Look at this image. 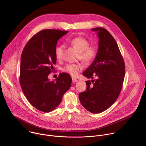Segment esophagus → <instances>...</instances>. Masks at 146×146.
I'll return each instance as SVG.
<instances>
[{"mask_svg":"<svg viewBox=\"0 0 146 146\" xmlns=\"http://www.w3.org/2000/svg\"><path fill=\"white\" fill-rule=\"evenodd\" d=\"M76 81H77V79L73 77L72 78V82L73 83H75V82H76Z\"/></svg>","mask_w":146,"mask_h":146,"instance_id":"34e87169","label":"esophagus"}]
</instances>
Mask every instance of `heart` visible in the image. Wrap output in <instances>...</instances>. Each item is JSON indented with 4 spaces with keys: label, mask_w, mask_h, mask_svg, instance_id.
I'll list each match as a JSON object with an SVG mask.
<instances>
[{
    "label": "heart",
    "mask_w": 146,
    "mask_h": 146,
    "mask_svg": "<svg viewBox=\"0 0 146 146\" xmlns=\"http://www.w3.org/2000/svg\"><path fill=\"white\" fill-rule=\"evenodd\" d=\"M69 43L79 52V56L81 60L86 63H91L95 59L98 49L95 46L89 45V41L82 37H76L69 40ZM64 52V47L58 45L55 50L56 58L60 59ZM83 65L81 63L68 65L64 70L73 76H76L82 70Z\"/></svg>",
    "instance_id": "obj_1"
}]
</instances>
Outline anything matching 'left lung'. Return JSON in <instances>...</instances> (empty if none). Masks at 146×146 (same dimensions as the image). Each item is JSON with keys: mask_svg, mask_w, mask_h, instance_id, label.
Here are the masks:
<instances>
[{"mask_svg": "<svg viewBox=\"0 0 146 146\" xmlns=\"http://www.w3.org/2000/svg\"><path fill=\"white\" fill-rule=\"evenodd\" d=\"M99 37L98 50L92 64L82 73L88 78L86 91L79 94L86 109L100 113L109 108L117 99L122 89L125 65L118 46L112 35L105 28L91 29Z\"/></svg>", "mask_w": 146, "mask_h": 146, "instance_id": "8db88e82", "label": "left lung"}]
</instances>
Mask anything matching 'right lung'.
<instances>
[{
    "mask_svg": "<svg viewBox=\"0 0 146 146\" xmlns=\"http://www.w3.org/2000/svg\"><path fill=\"white\" fill-rule=\"evenodd\" d=\"M67 33L56 29L41 31L28 41L21 57L19 82L23 92L33 107L45 113L58 106L71 86L72 78L66 73H60L55 81L48 78L56 62L58 40Z\"/></svg>",
    "mask_w": 146,
    "mask_h": 146,
    "instance_id": "right-lung-1",
    "label": "right lung"
}]
</instances>
